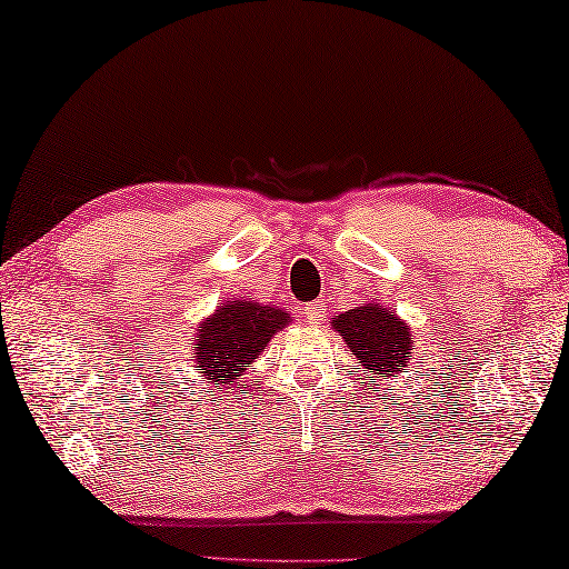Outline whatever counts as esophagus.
<instances>
[{"mask_svg":"<svg viewBox=\"0 0 569 569\" xmlns=\"http://www.w3.org/2000/svg\"><path fill=\"white\" fill-rule=\"evenodd\" d=\"M301 318L306 320L308 326L318 328L320 323H323V318H326V308H323V303H320V301H313V303H306V306H301Z\"/></svg>","mask_w":569,"mask_h":569,"instance_id":"esophagus-1","label":"esophagus"}]
</instances>
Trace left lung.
Here are the masks:
<instances>
[{
    "label": "left lung",
    "instance_id": "1",
    "mask_svg": "<svg viewBox=\"0 0 569 569\" xmlns=\"http://www.w3.org/2000/svg\"><path fill=\"white\" fill-rule=\"evenodd\" d=\"M333 328L353 350L358 363L368 368L373 386L380 378L392 380L398 373H406L412 350L410 328L388 308L376 303L358 306L353 311L340 313L333 320Z\"/></svg>",
    "mask_w": 569,
    "mask_h": 569
}]
</instances>
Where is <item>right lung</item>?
Returning a JSON list of instances; mask_svg holds the SVG:
<instances>
[{
    "instance_id": "add662e5",
    "label": "right lung",
    "mask_w": 569,
    "mask_h": 569,
    "mask_svg": "<svg viewBox=\"0 0 569 569\" xmlns=\"http://www.w3.org/2000/svg\"><path fill=\"white\" fill-rule=\"evenodd\" d=\"M288 320L291 316L281 308L226 301L219 313L199 326L193 343V356L199 363L196 370L213 388L233 386Z\"/></svg>"
}]
</instances>
